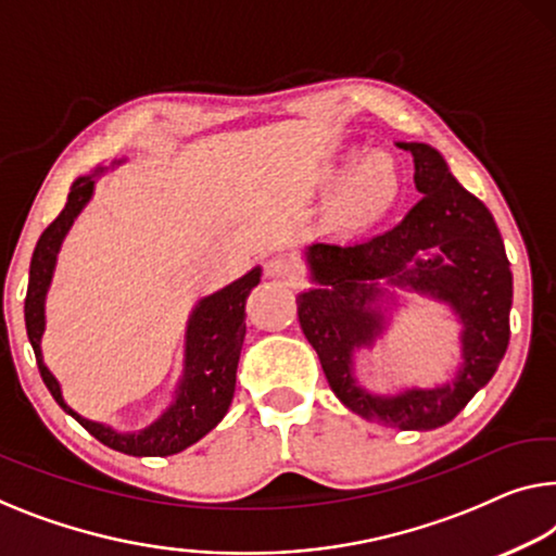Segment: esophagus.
<instances>
[{"instance_id":"obj_1","label":"esophagus","mask_w":556,"mask_h":556,"mask_svg":"<svg viewBox=\"0 0 556 556\" xmlns=\"http://www.w3.org/2000/svg\"><path fill=\"white\" fill-rule=\"evenodd\" d=\"M267 275L275 279H281L285 285H296V281L302 279V269L296 262L285 260V256H277V260H271L267 264Z\"/></svg>"}]
</instances>
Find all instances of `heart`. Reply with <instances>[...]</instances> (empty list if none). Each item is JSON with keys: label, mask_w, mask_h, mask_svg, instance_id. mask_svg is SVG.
Instances as JSON below:
<instances>
[{"label": "heart", "mask_w": 556, "mask_h": 556, "mask_svg": "<svg viewBox=\"0 0 556 556\" xmlns=\"http://www.w3.org/2000/svg\"><path fill=\"white\" fill-rule=\"evenodd\" d=\"M319 187L331 189L329 225L339 231L367 229L392 210L400 197V172L387 154H367L346 169V160L329 162L319 172Z\"/></svg>", "instance_id": "b5f03b06"}]
</instances>
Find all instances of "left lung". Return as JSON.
<instances>
[{"label":"left lung","mask_w":556,"mask_h":556,"mask_svg":"<svg viewBox=\"0 0 556 556\" xmlns=\"http://www.w3.org/2000/svg\"><path fill=\"white\" fill-rule=\"evenodd\" d=\"M414 156L417 206L394 229L354 244L309 247L319 289L300 294L304 337L344 407L392 429L442 427L494 377L509 344L511 271L490 210L452 177L429 144L400 142ZM392 278L452 301L465 321V364L452 386L371 397L353 384L351 352L370 341L381 318L366 309L374 281Z\"/></svg>","instance_id":"left-lung-1"}]
</instances>
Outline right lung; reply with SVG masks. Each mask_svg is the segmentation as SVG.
I'll list each match as a JSON object with an SVG mask.
<instances>
[{
    "label": "right lung",
    "mask_w": 556,
    "mask_h": 556,
    "mask_svg": "<svg viewBox=\"0 0 556 556\" xmlns=\"http://www.w3.org/2000/svg\"><path fill=\"white\" fill-rule=\"evenodd\" d=\"M94 181L92 177H79L70 189L64 210L60 212L52 225L41 231L29 264V287L27 300H24V321H27V337L35 350L39 364V375L56 404L72 414L81 427L99 442L131 457H169L187 450L197 439H202L217 421L225 417L231 396H235L237 382V362L244 342V304L252 289L260 285V269H252L250 275L237 279L235 285L222 289V292L206 296L189 319L187 329V371L185 382L179 387L177 404L169 407L160 421L144 429L142 434H117L110 427L97 425L79 417L62 400L60 384L49 375V369L41 362L39 337L45 329V294L52 279L56 250H60L66 229L72 227L81 206L92 197Z\"/></svg>",
    "instance_id": "add662e5"
}]
</instances>
